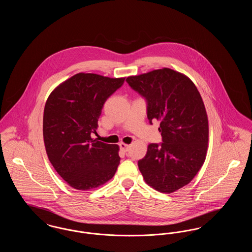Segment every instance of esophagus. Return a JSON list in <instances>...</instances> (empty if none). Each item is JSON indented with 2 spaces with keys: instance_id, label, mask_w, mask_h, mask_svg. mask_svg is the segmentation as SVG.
<instances>
[{
  "instance_id": "34e87169",
  "label": "esophagus",
  "mask_w": 252,
  "mask_h": 252,
  "mask_svg": "<svg viewBox=\"0 0 252 252\" xmlns=\"http://www.w3.org/2000/svg\"><path fill=\"white\" fill-rule=\"evenodd\" d=\"M119 145H120V148L122 151H124V152H127V151H128V148H129V145H128V144L121 143Z\"/></svg>"
}]
</instances>
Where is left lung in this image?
<instances>
[{"instance_id":"8db88e82","label":"left lung","mask_w":252,"mask_h":252,"mask_svg":"<svg viewBox=\"0 0 252 252\" xmlns=\"http://www.w3.org/2000/svg\"><path fill=\"white\" fill-rule=\"evenodd\" d=\"M126 81L145 99L149 123L160 122L162 143L148 145L139 169L157 191L175 192L194 178L206 158L209 126L201 95L187 76L168 68Z\"/></svg>"}]
</instances>
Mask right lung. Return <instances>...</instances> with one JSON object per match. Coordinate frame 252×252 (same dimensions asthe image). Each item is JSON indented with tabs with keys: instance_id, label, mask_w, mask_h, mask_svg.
Listing matches in <instances>:
<instances>
[{
	"instance_id": "add662e5",
	"label": "right lung",
	"mask_w": 252,
	"mask_h": 252,
	"mask_svg": "<svg viewBox=\"0 0 252 252\" xmlns=\"http://www.w3.org/2000/svg\"><path fill=\"white\" fill-rule=\"evenodd\" d=\"M125 78L77 73L50 94L43 113L49 160L72 188L86 191L110 180L121 158L116 144L93 140L102 108Z\"/></svg>"
}]
</instances>
